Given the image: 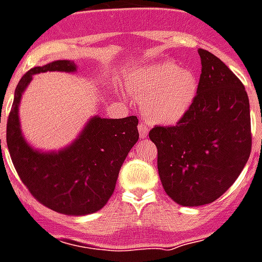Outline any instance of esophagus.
Wrapping results in <instances>:
<instances>
[{"label": "esophagus", "mask_w": 262, "mask_h": 262, "mask_svg": "<svg viewBox=\"0 0 262 262\" xmlns=\"http://www.w3.org/2000/svg\"><path fill=\"white\" fill-rule=\"evenodd\" d=\"M138 131H139L140 138H147V135H148V127L143 124V123L138 126Z\"/></svg>", "instance_id": "obj_1"}]
</instances>
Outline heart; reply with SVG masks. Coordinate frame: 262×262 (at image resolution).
I'll list each match as a JSON object with an SVG mask.
<instances>
[{"mask_svg": "<svg viewBox=\"0 0 262 262\" xmlns=\"http://www.w3.org/2000/svg\"><path fill=\"white\" fill-rule=\"evenodd\" d=\"M128 88L142 101V111L150 122L175 124L193 104L196 79L190 69L165 61L134 71Z\"/></svg>", "mask_w": 262, "mask_h": 262, "instance_id": "1", "label": "heart"}]
</instances>
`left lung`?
Listing matches in <instances>:
<instances>
[{"mask_svg":"<svg viewBox=\"0 0 262 262\" xmlns=\"http://www.w3.org/2000/svg\"><path fill=\"white\" fill-rule=\"evenodd\" d=\"M198 90L177 126H155L158 172L166 194L182 206L218 200L238 178L252 150L249 97L224 62L198 49Z\"/></svg>","mask_w":262,"mask_h":262,"instance_id":"left-lung-1","label":"left lung"}]
</instances>
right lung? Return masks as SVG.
Listing matches in <instances>:
<instances>
[{"mask_svg": "<svg viewBox=\"0 0 262 262\" xmlns=\"http://www.w3.org/2000/svg\"><path fill=\"white\" fill-rule=\"evenodd\" d=\"M48 71L75 72L76 64L57 60L34 67L21 77L6 124L10 158L29 193L44 206L67 215L95 213L111 198L123 162L139 139L138 118L94 116L66 148L34 150L21 133L18 105L32 76Z\"/></svg>", "mask_w": 262, "mask_h": 262, "instance_id": "1", "label": "right lung"}]
</instances>
